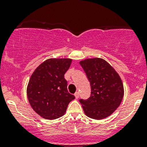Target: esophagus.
Instances as JSON below:
<instances>
[{"mask_svg": "<svg viewBox=\"0 0 147 147\" xmlns=\"http://www.w3.org/2000/svg\"><path fill=\"white\" fill-rule=\"evenodd\" d=\"M75 98H76V99L79 98V97H80L79 92H76L75 93Z\"/></svg>", "mask_w": 147, "mask_h": 147, "instance_id": "obj_1", "label": "esophagus"}]
</instances>
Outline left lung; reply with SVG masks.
<instances>
[{
	"label": "left lung",
	"instance_id": "8db88e82",
	"mask_svg": "<svg viewBox=\"0 0 147 147\" xmlns=\"http://www.w3.org/2000/svg\"><path fill=\"white\" fill-rule=\"evenodd\" d=\"M91 86L87 100H80L89 117L102 119L112 115L119 106L124 96V87L119 75L102 58L86 59L80 62Z\"/></svg>",
	"mask_w": 147,
	"mask_h": 147
}]
</instances>
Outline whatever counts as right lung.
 I'll list each match as a JSON object with an SVG mask.
<instances>
[{
    "label": "right lung",
    "mask_w": 147,
    "mask_h": 147,
    "mask_svg": "<svg viewBox=\"0 0 147 147\" xmlns=\"http://www.w3.org/2000/svg\"><path fill=\"white\" fill-rule=\"evenodd\" d=\"M69 58H51L35 69L27 87L28 101L42 117L55 119L65 115L68 105L75 98L68 92L64 75L70 66Z\"/></svg>",
    "instance_id": "add662e5"
}]
</instances>
